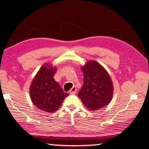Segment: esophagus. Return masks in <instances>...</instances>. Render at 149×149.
I'll return each mask as SVG.
<instances>
[{
  "label": "esophagus",
  "mask_w": 149,
  "mask_h": 149,
  "mask_svg": "<svg viewBox=\"0 0 149 149\" xmlns=\"http://www.w3.org/2000/svg\"><path fill=\"white\" fill-rule=\"evenodd\" d=\"M76 92H77V88H76V86H73L69 91V93H71V94H76Z\"/></svg>",
  "instance_id": "obj_1"
}]
</instances>
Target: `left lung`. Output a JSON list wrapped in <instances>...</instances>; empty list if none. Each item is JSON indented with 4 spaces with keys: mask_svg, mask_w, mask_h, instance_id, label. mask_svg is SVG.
Wrapping results in <instances>:
<instances>
[{
    "mask_svg": "<svg viewBox=\"0 0 149 149\" xmlns=\"http://www.w3.org/2000/svg\"><path fill=\"white\" fill-rule=\"evenodd\" d=\"M83 85L78 96L90 110H97L108 104L113 96L112 78L100 63L90 60L81 67Z\"/></svg>",
    "mask_w": 149,
    "mask_h": 149,
    "instance_id": "1",
    "label": "left lung"
}]
</instances>
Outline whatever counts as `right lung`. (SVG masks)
I'll return each instance as SVG.
<instances>
[{"label":"right lung","instance_id":"1","mask_svg":"<svg viewBox=\"0 0 149 149\" xmlns=\"http://www.w3.org/2000/svg\"><path fill=\"white\" fill-rule=\"evenodd\" d=\"M57 67L45 63L37 71L29 87L31 100L37 108L46 112H55L60 107L68 93L63 92L54 78Z\"/></svg>","mask_w":149,"mask_h":149}]
</instances>
